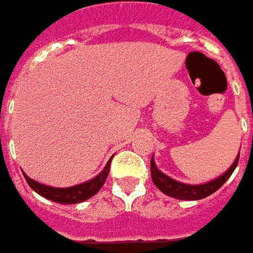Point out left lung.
<instances>
[{
	"label": "left lung",
	"instance_id": "obj_1",
	"mask_svg": "<svg viewBox=\"0 0 253 253\" xmlns=\"http://www.w3.org/2000/svg\"><path fill=\"white\" fill-rule=\"evenodd\" d=\"M237 163H239V157L236 158V161L233 163V166L228 169L223 176L215 178V180H212V181H210V183L198 184V186L184 184V183H180V181L173 180L171 177L166 176L164 173H161L157 169L154 160H151V176H152V181L155 183V186L163 193H166V195H169L171 198H176V199H183V201H198V199L207 198V196L212 195L215 190H218L227 181L228 177L231 176V173L234 171Z\"/></svg>",
	"mask_w": 253,
	"mask_h": 253
}]
</instances>
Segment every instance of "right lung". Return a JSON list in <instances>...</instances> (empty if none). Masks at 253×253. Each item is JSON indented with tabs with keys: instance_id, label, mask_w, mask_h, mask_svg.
<instances>
[{
	"instance_id": "right-lung-1",
	"label": "right lung",
	"mask_w": 253,
	"mask_h": 253,
	"mask_svg": "<svg viewBox=\"0 0 253 253\" xmlns=\"http://www.w3.org/2000/svg\"><path fill=\"white\" fill-rule=\"evenodd\" d=\"M110 161L108 164L105 166V169L89 181L86 183H82V184H77L73 187H66V189H58V187H49V186H45V184H41L32 178H29L25 176L27 184L36 192L39 193L41 196L46 198V199H51L54 202H58V204H77V202H82V201H86L89 198H92L93 195H96L99 192V189L102 187V184L105 183L108 173H110Z\"/></svg>"
}]
</instances>
